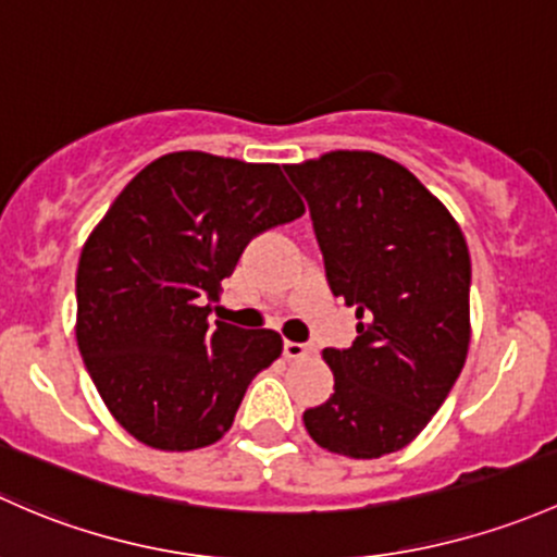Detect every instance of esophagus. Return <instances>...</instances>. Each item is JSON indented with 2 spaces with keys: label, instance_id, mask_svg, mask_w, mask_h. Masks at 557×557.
<instances>
[{
  "label": "esophagus",
  "instance_id": "obj_1",
  "mask_svg": "<svg viewBox=\"0 0 557 557\" xmlns=\"http://www.w3.org/2000/svg\"><path fill=\"white\" fill-rule=\"evenodd\" d=\"M311 354V348L306 343H295V341H286L284 343V357L286 359H306Z\"/></svg>",
  "mask_w": 557,
  "mask_h": 557
}]
</instances>
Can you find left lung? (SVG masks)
Listing matches in <instances>:
<instances>
[{"instance_id":"1","label":"left lung","mask_w":557,"mask_h":557,"mask_svg":"<svg viewBox=\"0 0 557 557\" xmlns=\"http://www.w3.org/2000/svg\"><path fill=\"white\" fill-rule=\"evenodd\" d=\"M284 169L311 206L332 295L359 319L351 348L321 351L335 394L302 423L337 456L403 450L467 362L472 262L461 227L386 154L335 150Z\"/></svg>"}]
</instances>
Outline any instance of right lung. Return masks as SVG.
Returning a JSON list of instances; mask_svg holds the SVG:
<instances>
[{
	"label": "right lung",
	"mask_w": 557,
	"mask_h": 557,
	"mask_svg": "<svg viewBox=\"0 0 557 557\" xmlns=\"http://www.w3.org/2000/svg\"><path fill=\"white\" fill-rule=\"evenodd\" d=\"M302 211L281 165L195 150L152 160L114 198L79 255L74 335L131 437L176 453L225 437L284 341L209 324L206 300L220 297L257 233Z\"/></svg>",
	"instance_id": "obj_1"
}]
</instances>
